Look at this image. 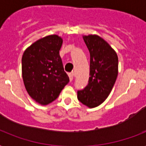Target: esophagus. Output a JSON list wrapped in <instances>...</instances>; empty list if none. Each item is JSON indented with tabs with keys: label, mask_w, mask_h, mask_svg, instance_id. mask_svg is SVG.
I'll return each mask as SVG.
<instances>
[{
	"label": "esophagus",
	"mask_w": 146,
	"mask_h": 146,
	"mask_svg": "<svg viewBox=\"0 0 146 146\" xmlns=\"http://www.w3.org/2000/svg\"><path fill=\"white\" fill-rule=\"evenodd\" d=\"M68 76H69V78H70V81H73V77H74V73H70L68 74Z\"/></svg>",
	"instance_id": "obj_1"
}]
</instances>
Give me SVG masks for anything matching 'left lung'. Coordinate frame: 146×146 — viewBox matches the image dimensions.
<instances>
[{
  "instance_id": "1",
  "label": "left lung",
  "mask_w": 146,
  "mask_h": 146,
  "mask_svg": "<svg viewBox=\"0 0 146 146\" xmlns=\"http://www.w3.org/2000/svg\"><path fill=\"white\" fill-rule=\"evenodd\" d=\"M90 54V72L88 84L78 90L77 98L89 108L104 102L111 93L118 74V57L109 44L98 35L83 37Z\"/></svg>"
}]
</instances>
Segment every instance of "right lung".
Wrapping results in <instances>:
<instances>
[{"mask_svg": "<svg viewBox=\"0 0 146 146\" xmlns=\"http://www.w3.org/2000/svg\"><path fill=\"white\" fill-rule=\"evenodd\" d=\"M62 43L58 35H49L33 43L22 57V73L26 91L42 105L57 99L70 81L59 54Z\"/></svg>", "mask_w": 146, "mask_h": 146, "instance_id": "add662e5", "label": "right lung"}]
</instances>
